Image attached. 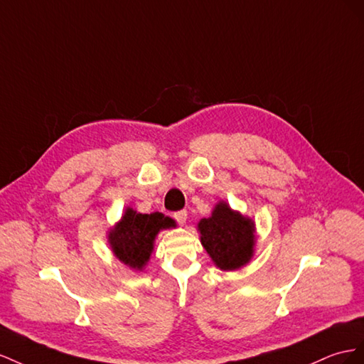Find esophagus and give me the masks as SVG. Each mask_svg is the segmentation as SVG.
Instances as JSON below:
<instances>
[{
  "instance_id": "1",
  "label": "esophagus",
  "mask_w": 364,
  "mask_h": 364,
  "mask_svg": "<svg viewBox=\"0 0 364 364\" xmlns=\"http://www.w3.org/2000/svg\"><path fill=\"white\" fill-rule=\"evenodd\" d=\"M173 218L176 220V223L184 224L186 220H188V212H186V210H178V212L173 213Z\"/></svg>"
}]
</instances>
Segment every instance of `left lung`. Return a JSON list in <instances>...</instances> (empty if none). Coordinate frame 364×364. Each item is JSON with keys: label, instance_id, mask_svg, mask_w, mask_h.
<instances>
[{"label": "left lung", "instance_id": "8db88e82", "mask_svg": "<svg viewBox=\"0 0 364 364\" xmlns=\"http://www.w3.org/2000/svg\"><path fill=\"white\" fill-rule=\"evenodd\" d=\"M198 230L203 247L221 269H237L253 256V221L233 212L225 203L218 204L210 218L200 221Z\"/></svg>", "mask_w": 364, "mask_h": 364}]
</instances>
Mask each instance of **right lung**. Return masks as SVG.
I'll return each mask as SVG.
<instances>
[{"label": "right lung", "mask_w": 364, "mask_h": 364, "mask_svg": "<svg viewBox=\"0 0 364 364\" xmlns=\"http://www.w3.org/2000/svg\"><path fill=\"white\" fill-rule=\"evenodd\" d=\"M168 227H175V223L163 213L143 215L128 209L116 228L109 232L112 252L123 264L141 269L151 256L155 236Z\"/></svg>", "instance_id": "obj_1"}]
</instances>
